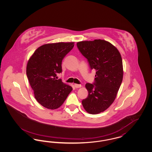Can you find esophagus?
I'll use <instances>...</instances> for the list:
<instances>
[{
	"instance_id": "34e87169",
	"label": "esophagus",
	"mask_w": 152,
	"mask_h": 152,
	"mask_svg": "<svg viewBox=\"0 0 152 152\" xmlns=\"http://www.w3.org/2000/svg\"><path fill=\"white\" fill-rule=\"evenodd\" d=\"M75 87L76 88H81L82 87V86L81 84H75Z\"/></svg>"
}]
</instances>
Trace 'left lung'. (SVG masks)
Listing matches in <instances>:
<instances>
[{
  "instance_id": "obj_1",
  "label": "left lung",
  "mask_w": 152,
  "mask_h": 152,
  "mask_svg": "<svg viewBox=\"0 0 152 152\" xmlns=\"http://www.w3.org/2000/svg\"><path fill=\"white\" fill-rule=\"evenodd\" d=\"M91 69L96 70L94 84L87 83L88 96L82 104L88 113L98 114L108 108L116 99L123 78V61L116 47L104 40L77 43Z\"/></svg>"
}]
</instances>
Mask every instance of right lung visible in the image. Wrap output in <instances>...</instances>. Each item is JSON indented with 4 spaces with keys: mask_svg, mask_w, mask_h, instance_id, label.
I'll use <instances>...</instances> for the list:
<instances>
[{
    "mask_svg": "<svg viewBox=\"0 0 152 152\" xmlns=\"http://www.w3.org/2000/svg\"><path fill=\"white\" fill-rule=\"evenodd\" d=\"M73 47L74 42L44 44L29 58L27 76L35 98L46 108H59L72 90L61 80H57V74L62 72V60Z\"/></svg>",
    "mask_w": 152,
    "mask_h": 152,
    "instance_id": "add662e5",
    "label": "right lung"
}]
</instances>
